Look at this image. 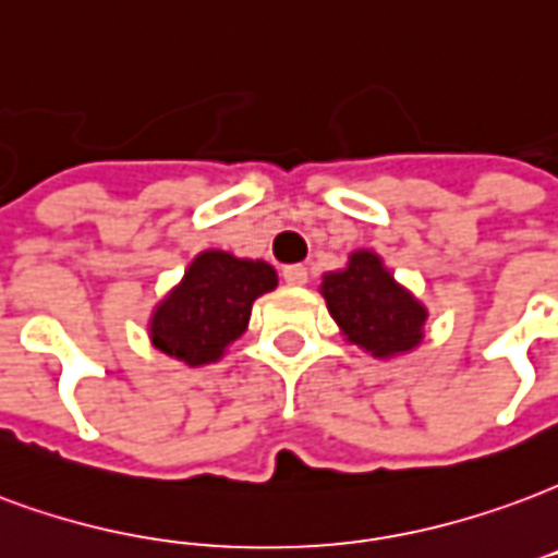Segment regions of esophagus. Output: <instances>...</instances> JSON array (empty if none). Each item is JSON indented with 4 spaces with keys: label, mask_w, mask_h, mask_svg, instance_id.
I'll return each instance as SVG.
<instances>
[{
    "label": "esophagus",
    "mask_w": 558,
    "mask_h": 558,
    "mask_svg": "<svg viewBox=\"0 0 558 558\" xmlns=\"http://www.w3.org/2000/svg\"><path fill=\"white\" fill-rule=\"evenodd\" d=\"M283 280H287L290 287H304V283H307V268H304V266H287V268H283Z\"/></svg>",
    "instance_id": "1"
}]
</instances>
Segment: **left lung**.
Wrapping results in <instances>:
<instances>
[{
	"label": "left lung",
	"mask_w": 558,
	"mask_h": 558,
	"mask_svg": "<svg viewBox=\"0 0 558 558\" xmlns=\"http://www.w3.org/2000/svg\"><path fill=\"white\" fill-rule=\"evenodd\" d=\"M319 292L342 340L378 361L411 354L426 340L428 307L369 247H357L345 266L322 275Z\"/></svg>",
	"instance_id": "8db88e82"
}]
</instances>
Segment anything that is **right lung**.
<instances>
[{
  "label": "right lung",
  "instance_id": "add662e5",
  "mask_svg": "<svg viewBox=\"0 0 558 558\" xmlns=\"http://www.w3.org/2000/svg\"><path fill=\"white\" fill-rule=\"evenodd\" d=\"M278 287V271L266 259H242L230 251H201L174 290L147 319L153 349L185 366L221 361L247 331L251 307Z\"/></svg>",
  "mask_w": 558,
  "mask_h": 558
}]
</instances>
